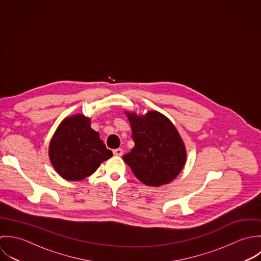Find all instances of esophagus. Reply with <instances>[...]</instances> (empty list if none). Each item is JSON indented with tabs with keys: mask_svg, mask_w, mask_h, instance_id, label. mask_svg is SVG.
<instances>
[{
	"mask_svg": "<svg viewBox=\"0 0 261 261\" xmlns=\"http://www.w3.org/2000/svg\"><path fill=\"white\" fill-rule=\"evenodd\" d=\"M113 153H114V155H116V156H122V155H123V149H121V148L114 149V150H113Z\"/></svg>",
	"mask_w": 261,
	"mask_h": 261,
	"instance_id": "obj_1",
	"label": "esophagus"
}]
</instances>
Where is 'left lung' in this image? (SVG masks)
I'll return each instance as SVG.
<instances>
[{
    "mask_svg": "<svg viewBox=\"0 0 261 261\" xmlns=\"http://www.w3.org/2000/svg\"><path fill=\"white\" fill-rule=\"evenodd\" d=\"M135 143L123 156L134 175L144 185L160 187L169 184L186 164L187 151L171 121L156 111L145 115L125 112Z\"/></svg>",
    "mask_w": 261,
    "mask_h": 261,
    "instance_id": "1",
    "label": "left lung"
}]
</instances>
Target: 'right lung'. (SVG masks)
<instances>
[{
    "instance_id": "add662e5",
    "label": "right lung",
    "mask_w": 261,
    "mask_h": 261,
    "mask_svg": "<svg viewBox=\"0 0 261 261\" xmlns=\"http://www.w3.org/2000/svg\"><path fill=\"white\" fill-rule=\"evenodd\" d=\"M54 169L64 179L76 181L94 173L113 155L98 132L91 128L90 118L83 114L66 117L56 129L49 144Z\"/></svg>"
}]
</instances>
